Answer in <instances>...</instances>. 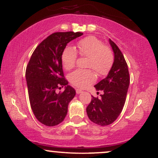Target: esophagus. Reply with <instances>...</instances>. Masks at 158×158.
<instances>
[{
	"instance_id": "obj_1",
	"label": "esophagus",
	"mask_w": 158,
	"mask_h": 158,
	"mask_svg": "<svg viewBox=\"0 0 158 158\" xmlns=\"http://www.w3.org/2000/svg\"><path fill=\"white\" fill-rule=\"evenodd\" d=\"M76 92H77V94H81V93H82V90H79V89H77V90H76Z\"/></svg>"
}]
</instances>
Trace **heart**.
Returning <instances> with one entry per match:
<instances>
[{
  "label": "heart",
  "mask_w": 158,
  "mask_h": 158,
  "mask_svg": "<svg viewBox=\"0 0 158 158\" xmlns=\"http://www.w3.org/2000/svg\"><path fill=\"white\" fill-rule=\"evenodd\" d=\"M77 51L81 56L87 58L86 68L91 70H77L70 74L68 79L74 86L85 88L96 81V75L94 72L102 77L107 74L113 66V51L104 45L103 42L97 37L89 36L78 42L77 51L71 46H66L63 49L61 54V61L63 68L67 71L75 66L78 56Z\"/></svg>",
  "instance_id": "1"
}]
</instances>
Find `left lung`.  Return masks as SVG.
Returning a JSON list of instances; mask_svg holds the SVG:
<instances>
[{"mask_svg": "<svg viewBox=\"0 0 158 158\" xmlns=\"http://www.w3.org/2000/svg\"><path fill=\"white\" fill-rule=\"evenodd\" d=\"M114 53V62L107 77L95 85L96 90H102L101 98L92 96L87 107V116L91 121L107 126L117 119L122 111L130 85V74L124 56L116 44L109 40Z\"/></svg>", "mask_w": 158, "mask_h": 158, "instance_id": "1", "label": "left lung"}]
</instances>
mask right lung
Listing matches in <instances>:
<instances>
[{
    "label": "right lung",
    "mask_w": 158,
    "mask_h": 158,
    "mask_svg": "<svg viewBox=\"0 0 158 158\" xmlns=\"http://www.w3.org/2000/svg\"><path fill=\"white\" fill-rule=\"evenodd\" d=\"M81 32H56L42 41L34 51L26 71L28 97L34 115L40 122L54 127L64 120L68 104L76 95L64 79L61 54L69 42ZM65 86L62 93L56 89Z\"/></svg>",
    "instance_id": "obj_1"
}]
</instances>
